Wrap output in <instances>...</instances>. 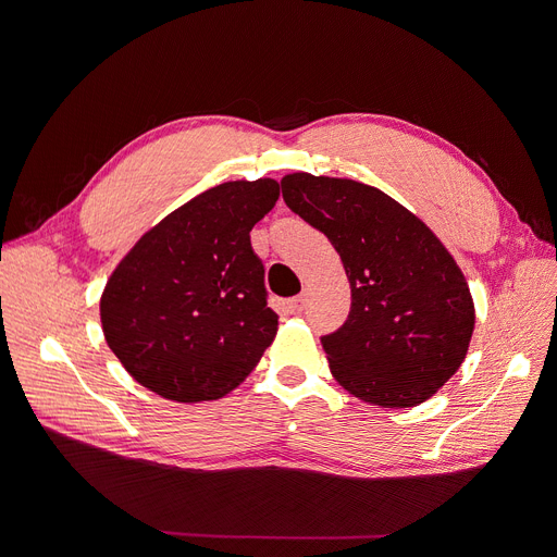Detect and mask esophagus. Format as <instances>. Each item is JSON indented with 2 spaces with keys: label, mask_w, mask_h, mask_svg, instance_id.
<instances>
[{
  "label": "esophagus",
  "mask_w": 557,
  "mask_h": 557,
  "mask_svg": "<svg viewBox=\"0 0 557 557\" xmlns=\"http://www.w3.org/2000/svg\"><path fill=\"white\" fill-rule=\"evenodd\" d=\"M305 296H296V298H290L288 302H286V309L290 311V313H300L302 309H305Z\"/></svg>",
  "instance_id": "1"
}]
</instances>
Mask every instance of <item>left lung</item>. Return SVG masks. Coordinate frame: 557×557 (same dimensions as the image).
<instances>
[{
	"label": "left lung",
	"mask_w": 557,
	"mask_h": 557,
	"mask_svg": "<svg viewBox=\"0 0 557 557\" xmlns=\"http://www.w3.org/2000/svg\"><path fill=\"white\" fill-rule=\"evenodd\" d=\"M280 185L288 210L332 242L352 288L345 325L320 338L336 382L382 408L433 397L465 361L476 320L451 252L376 187L305 171Z\"/></svg>",
	"instance_id": "left-lung-1"
}]
</instances>
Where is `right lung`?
I'll return each instance as SVG.
<instances>
[{"label":"right lung","instance_id":"obj_1","mask_svg":"<svg viewBox=\"0 0 557 557\" xmlns=\"http://www.w3.org/2000/svg\"><path fill=\"white\" fill-rule=\"evenodd\" d=\"M280 198L273 178L230 181L164 216L116 263L101 294L108 347L164 399H221L277 334L250 230Z\"/></svg>","mask_w":557,"mask_h":557}]
</instances>
